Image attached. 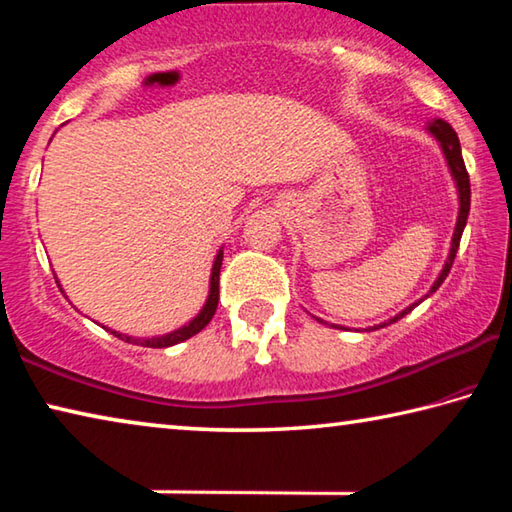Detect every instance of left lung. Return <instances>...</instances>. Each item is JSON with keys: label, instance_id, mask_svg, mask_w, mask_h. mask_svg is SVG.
<instances>
[{"label": "left lung", "instance_id": "left-lung-1", "mask_svg": "<svg viewBox=\"0 0 512 512\" xmlns=\"http://www.w3.org/2000/svg\"><path fill=\"white\" fill-rule=\"evenodd\" d=\"M429 133L436 137V140L440 142V149H443V153H445L447 167H449V171H452V178L456 180L458 205H461V207H458V219H456V228H454V237H452V248H449V257H447V262L443 266V271H440L438 280L433 282V287L429 291V293H433V291L440 287V284L445 282L449 268H452V264H454L458 244H461V235H463V230H465L467 214H470V176H467V169H465V162H463V153H461V142H458V135L454 133V128L449 126L447 121H443V119H433L431 124H429ZM429 293L424 298H429ZM424 298H420L418 302H413L411 307H406L404 311H400V314L393 316L391 320H388V323H381V325H375V327H370V329H379V327L391 325V323H395V320L404 318L406 314H409V311H413V307H418ZM332 327H336V325H332Z\"/></svg>", "mask_w": 512, "mask_h": 512}]
</instances>
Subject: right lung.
I'll return each mask as SVG.
<instances>
[{"mask_svg":"<svg viewBox=\"0 0 512 512\" xmlns=\"http://www.w3.org/2000/svg\"><path fill=\"white\" fill-rule=\"evenodd\" d=\"M221 262H223V250H219L214 257V264H212V277H210V296H207V302L203 305V309L198 311V316L189 320L187 325H183L180 329H173L169 334H162V336H153V339H133V336H126V334H119V332H112L117 336V339L126 341V343H133V345H144V348H169V345H176V343H183L187 339H192L194 334L201 332V329L210 323L216 305H219V275H221Z\"/></svg>","mask_w":512,"mask_h":512,"instance_id":"right-lung-1","label":"right lung"}]
</instances>
